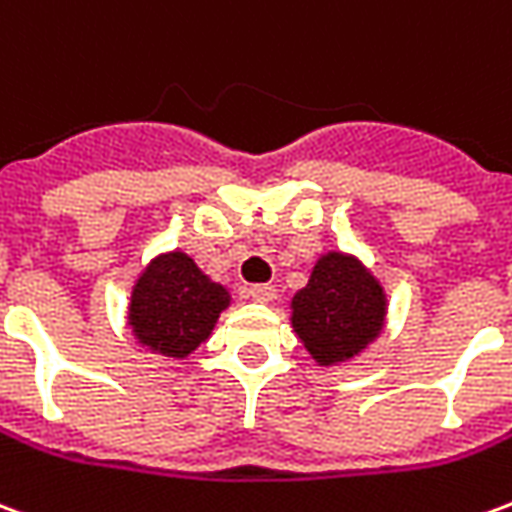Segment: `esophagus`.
Here are the masks:
<instances>
[{
	"label": "esophagus",
	"mask_w": 512,
	"mask_h": 512,
	"mask_svg": "<svg viewBox=\"0 0 512 512\" xmlns=\"http://www.w3.org/2000/svg\"><path fill=\"white\" fill-rule=\"evenodd\" d=\"M274 293H277L274 285H266V282H263V285H249V288H246V296L252 301H260V304H268V301L274 299Z\"/></svg>",
	"instance_id": "obj_1"
}]
</instances>
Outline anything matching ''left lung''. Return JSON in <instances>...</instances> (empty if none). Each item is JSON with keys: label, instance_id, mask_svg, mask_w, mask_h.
<instances>
[{"label": "left lung", "instance_id": "left-lung-1", "mask_svg": "<svg viewBox=\"0 0 512 512\" xmlns=\"http://www.w3.org/2000/svg\"><path fill=\"white\" fill-rule=\"evenodd\" d=\"M381 285L354 257L323 255L293 296V329L321 365H340L373 343L384 323Z\"/></svg>", "mask_w": 512, "mask_h": 512}]
</instances>
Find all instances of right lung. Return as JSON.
Masks as SVG:
<instances>
[{"mask_svg": "<svg viewBox=\"0 0 512 512\" xmlns=\"http://www.w3.org/2000/svg\"><path fill=\"white\" fill-rule=\"evenodd\" d=\"M227 304L230 296L222 285L205 277L191 257L172 252L139 277L128 315L139 343L180 359L208 340Z\"/></svg>", "mask_w": 512, "mask_h": 512, "instance_id": "add662e5", "label": "right lung"}]
</instances>
